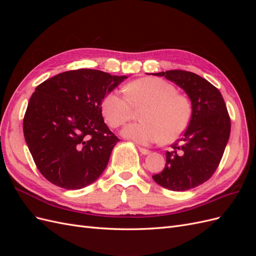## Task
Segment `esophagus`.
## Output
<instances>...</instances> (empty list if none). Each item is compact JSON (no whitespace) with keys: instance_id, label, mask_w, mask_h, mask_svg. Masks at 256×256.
Segmentation results:
<instances>
[{"instance_id":"esophagus-1","label":"esophagus","mask_w":256,"mask_h":256,"mask_svg":"<svg viewBox=\"0 0 256 256\" xmlns=\"http://www.w3.org/2000/svg\"><path fill=\"white\" fill-rule=\"evenodd\" d=\"M138 150H140V152L142 154H150V150H146V148H143V147H138Z\"/></svg>"}]
</instances>
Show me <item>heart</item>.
Returning <instances> with one entry per match:
<instances>
[{"label": "heart", "instance_id": "1", "mask_svg": "<svg viewBox=\"0 0 256 256\" xmlns=\"http://www.w3.org/2000/svg\"><path fill=\"white\" fill-rule=\"evenodd\" d=\"M126 97L110 92L104 96L102 108L106 122L118 128L134 118V110L140 113L142 122H134L122 130V136L141 145L159 141L170 143L177 140L187 129L192 114L190 100L164 80L143 78L129 83Z\"/></svg>", "mask_w": 256, "mask_h": 256}]
</instances>
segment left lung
<instances>
[{
  "instance_id": "obj_1",
  "label": "left lung",
  "mask_w": 256,
  "mask_h": 256,
  "mask_svg": "<svg viewBox=\"0 0 256 256\" xmlns=\"http://www.w3.org/2000/svg\"><path fill=\"white\" fill-rule=\"evenodd\" d=\"M152 74L164 76L182 88L192 106L188 128L166 152V166L152 180L173 191L196 188L212 176L228 142L230 120L226 102L218 88L193 72L168 70Z\"/></svg>"
}]
</instances>
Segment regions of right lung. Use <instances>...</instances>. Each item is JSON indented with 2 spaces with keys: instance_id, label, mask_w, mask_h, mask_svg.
Segmentation results:
<instances>
[{
  "instance_id": "obj_1",
  "label": "right lung",
  "mask_w": 256,
  "mask_h": 256,
  "mask_svg": "<svg viewBox=\"0 0 256 256\" xmlns=\"http://www.w3.org/2000/svg\"><path fill=\"white\" fill-rule=\"evenodd\" d=\"M127 78L78 69L54 76L35 88L23 134L37 168L50 182L78 190L104 173L120 138L106 125L102 104Z\"/></svg>"
}]
</instances>
